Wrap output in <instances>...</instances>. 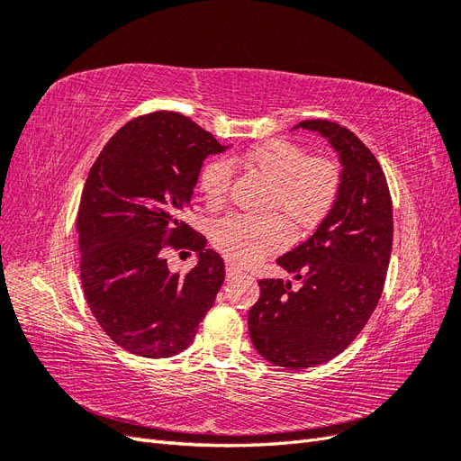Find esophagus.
Masks as SVG:
<instances>
[{"instance_id": "esophagus-1", "label": "esophagus", "mask_w": 461, "mask_h": 461, "mask_svg": "<svg viewBox=\"0 0 461 461\" xmlns=\"http://www.w3.org/2000/svg\"><path fill=\"white\" fill-rule=\"evenodd\" d=\"M240 275H242V271L236 267V265H227V278H236Z\"/></svg>"}]
</instances>
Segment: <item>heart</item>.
<instances>
[{"label": "heart", "mask_w": 461, "mask_h": 461, "mask_svg": "<svg viewBox=\"0 0 461 461\" xmlns=\"http://www.w3.org/2000/svg\"><path fill=\"white\" fill-rule=\"evenodd\" d=\"M232 163H244L271 180L267 207L278 209L298 234L313 230L337 203L340 167L329 158L308 156L302 146L283 138L259 142L240 158L207 161L200 173V188L209 203H222L229 198ZM213 242L230 261L252 263L281 249L288 242V229L278 215L259 219L230 215L215 225Z\"/></svg>", "instance_id": "1"}]
</instances>
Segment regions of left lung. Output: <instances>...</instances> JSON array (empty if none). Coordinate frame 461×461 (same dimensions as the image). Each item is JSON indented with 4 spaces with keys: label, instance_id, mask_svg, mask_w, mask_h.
I'll list each match as a JSON object with an SVG mask.
<instances>
[{
    "label": "left lung",
    "instance_id": "left-lung-1",
    "mask_svg": "<svg viewBox=\"0 0 461 461\" xmlns=\"http://www.w3.org/2000/svg\"><path fill=\"white\" fill-rule=\"evenodd\" d=\"M294 129L319 132L339 153L340 192L310 239L276 259L300 288L281 278L259 281L248 329L273 366L305 369L344 352L366 327L383 294L394 225L386 176L352 131L325 119Z\"/></svg>",
    "mask_w": 461,
    "mask_h": 461
}]
</instances>
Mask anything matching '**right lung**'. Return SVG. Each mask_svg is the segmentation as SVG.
<instances>
[{"label": "right lung", "instance_id": "add662e5", "mask_svg": "<svg viewBox=\"0 0 461 461\" xmlns=\"http://www.w3.org/2000/svg\"><path fill=\"white\" fill-rule=\"evenodd\" d=\"M212 132L175 111L129 121L104 146L78 205L80 281L107 337L142 357L190 346L225 281L222 258L183 221L202 163L225 151ZM165 247L199 254L171 274Z\"/></svg>", "mask_w": 461, "mask_h": 461}]
</instances>
